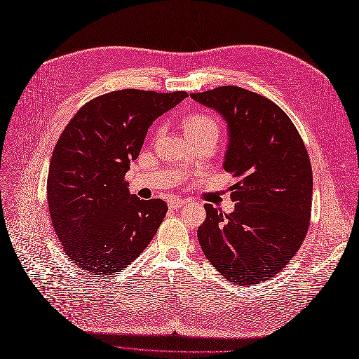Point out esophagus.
<instances>
[{
	"mask_svg": "<svg viewBox=\"0 0 359 359\" xmlns=\"http://www.w3.org/2000/svg\"><path fill=\"white\" fill-rule=\"evenodd\" d=\"M187 200H181V198H170L168 201V206L169 209H181L182 206H185Z\"/></svg>",
	"mask_w": 359,
	"mask_h": 359,
	"instance_id": "obj_1",
	"label": "esophagus"
}]
</instances>
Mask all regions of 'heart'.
<instances>
[{
  "instance_id": "heart-1",
  "label": "heart",
  "mask_w": 359,
  "mask_h": 359,
  "mask_svg": "<svg viewBox=\"0 0 359 359\" xmlns=\"http://www.w3.org/2000/svg\"><path fill=\"white\" fill-rule=\"evenodd\" d=\"M182 128L191 142L208 137V135H213L217 139L219 134V126L216 119L204 112H193L182 118Z\"/></svg>"
}]
</instances>
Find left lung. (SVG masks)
<instances>
[{"label": "left lung", "mask_w": 359, "mask_h": 359, "mask_svg": "<svg viewBox=\"0 0 359 359\" xmlns=\"http://www.w3.org/2000/svg\"><path fill=\"white\" fill-rule=\"evenodd\" d=\"M225 118L229 144L224 169L235 210L204 204L200 247L222 276L240 286L273 278L292 260L310 226L313 170L294 123L275 102L236 86L191 93Z\"/></svg>", "instance_id": "8db88e82"}]
</instances>
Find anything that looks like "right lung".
Masks as SVG:
<instances>
[{"mask_svg":"<svg viewBox=\"0 0 359 359\" xmlns=\"http://www.w3.org/2000/svg\"><path fill=\"white\" fill-rule=\"evenodd\" d=\"M187 96L182 90L109 92L83 105L64 128L50 158L46 194L54 231L76 266L108 276L150 244L168 206L130 194L126 174L151 123Z\"/></svg>","mask_w":359,"mask_h":359,"instance_id":"obj_1","label":"right lung"}]
</instances>
